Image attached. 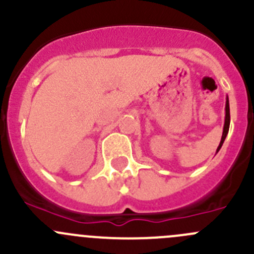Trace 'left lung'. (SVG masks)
Returning <instances> with one entry per match:
<instances>
[{
	"label": "left lung",
	"instance_id": "8db88e82",
	"mask_svg": "<svg viewBox=\"0 0 254 254\" xmlns=\"http://www.w3.org/2000/svg\"><path fill=\"white\" fill-rule=\"evenodd\" d=\"M225 111H226V117H225L224 132H222L221 141H220L219 147H217V152H219V150H220V148H221L222 143H224V141H225V137H226L227 132H229V127H230V106H229V99H227V101H226V108H225Z\"/></svg>",
	"mask_w": 254,
	"mask_h": 254
}]
</instances>
